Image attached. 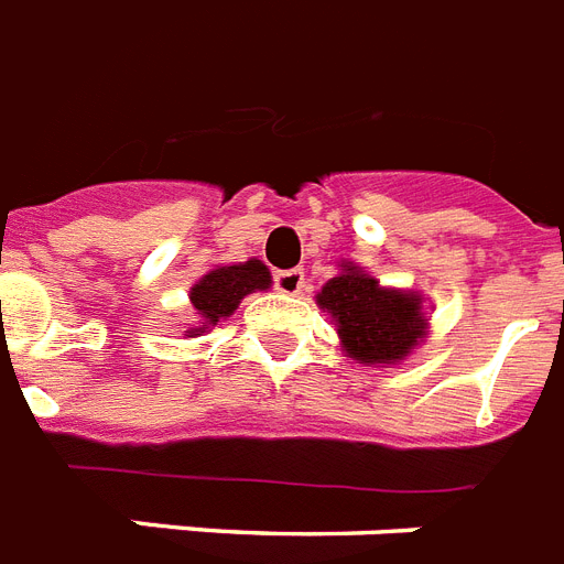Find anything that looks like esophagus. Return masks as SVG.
Returning <instances> with one entry per match:
<instances>
[{
	"mask_svg": "<svg viewBox=\"0 0 564 564\" xmlns=\"http://www.w3.org/2000/svg\"><path fill=\"white\" fill-rule=\"evenodd\" d=\"M273 288H276L279 294H300L305 288V273L300 268L276 270V273H273Z\"/></svg>",
	"mask_w": 564,
	"mask_h": 564,
	"instance_id": "1",
	"label": "esophagus"
}]
</instances>
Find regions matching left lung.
<instances>
[{"label": "left lung", "mask_w": 564, "mask_h": 564, "mask_svg": "<svg viewBox=\"0 0 564 564\" xmlns=\"http://www.w3.org/2000/svg\"><path fill=\"white\" fill-rule=\"evenodd\" d=\"M317 303L335 317L346 352L364 364L402 360L425 332L416 296L384 291L349 264L340 276L328 279Z\"/></svg>", "instance_id": "left-lung-1"}]
</instances>
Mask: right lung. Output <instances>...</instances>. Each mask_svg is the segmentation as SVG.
Returning <instances> with one entry per match:
<instances>
[{
    "label": "right lung",
    "mask_w": 564,
    "mask_h": 564,
    "mask_svg": "<svg viewBox=\"0 0 564 564\" xmlns=\"http://www.w3.org/2000/svg\"><path fill=\"white\" fill-rule=\"evenodd\" d=\"M268 285L270 273L259 259H250L245 264H229V268H215L192 288V305L204 317L206 326H215L218 319L229 317L247 294L264 291ZM192 332H197V328H192Z\"/></svg>",
    "instance_id": "right-lung-1"
}]
</instances>
